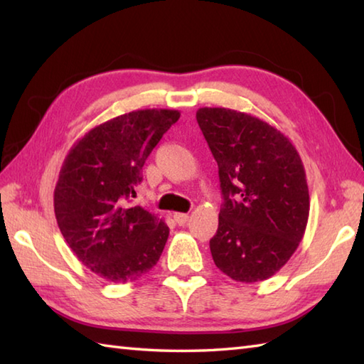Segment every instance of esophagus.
Masks as SVG:
<instances>
[{"instance_id":"1","label":"esophagus","mask_w":364,"mask_h":364,"mask_svg":"<svg viewBox=\"0 0 364 364\" xmlns=\"http://www.w3.org/2000/svg\"><path fill=\"white\" fill-rule=\"evenodd\" d=\"M173 219L178 225H184L189 220V214L186 213H173Z\"/></svg>"}]
</instances>
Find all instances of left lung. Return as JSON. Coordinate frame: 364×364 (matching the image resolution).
<instances>
[{"label": "left lung", "instance_id": "8db88e82", "mask_svg": "<svg viewBox=\"0 0 364 364\" xmlns=\"http://www.w3.org/2000/svg\"><path fill=\"white\" fill-rule=\"evenodd\" d=\"M198 127L219 166L223 203L210 241L223 274L257 283L277 274L305 235L310 194L296 146L264 120L200 107Z\"/></svg>", "mask_w": 364, "mask_h": 364}]
</instances>
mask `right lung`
Returning <instances> with one entry per match:
<instances>
[{"label": "right lung", "instance_id": "right-lung-1", "mask_svg": "<svg viewBox=\"0 0 364 364\" xmlns=\"http://www.w3.org/2000/svg\"><path fill=\"white\" fill-rule=\"evenodd\" d=\"M175 109H141L92 128L68 151L54 189L60 233L84 266L107 282L128 283L156 264L168 227L142 206H129L142 167Z\"/></svg>", "mask_w": 364, "mask_h": 364}]
</instances>
